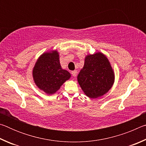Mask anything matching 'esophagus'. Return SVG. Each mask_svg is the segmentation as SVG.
<instances>
[{
  "mask_svg": "<svg viewBox=\"0 0 146 146\" xmlns=\"http://www.w3.org/2000/svg\"><path fill=\"white\" fill-rule=\"evenodd\" d=\"M71 74H72V75L73 76H76V74H77V71H76V70L73 71L72 72H71Z\"/></svg>",
  "mask_w": 146,
  "mask_h": 146,
  "instance_id": "34e87169",
  "label": "esophagus"
}]
</instances>
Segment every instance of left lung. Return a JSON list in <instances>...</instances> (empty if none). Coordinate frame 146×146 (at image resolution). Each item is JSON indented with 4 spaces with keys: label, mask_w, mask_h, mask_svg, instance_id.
Instances as JSON below:
<instances>
[{
    "label": "left lung",
    "mask_w": 146,
    "mask_h": 146,
    "mask_svg": "<svg viewBox=\"0 0 146 146\" xmlns=\"http://www.w3.org/2000/svg\"><path fill=\"white\" fill-rule=\"evenodd\" d=\"M77 80L87 97L96 98L107 93L115 82V73L104 54L86 55Z\"/></svg>",
    "instance_id": "left-lung-1"
}]
</instances>
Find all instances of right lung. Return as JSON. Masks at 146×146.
<instances>
[{"label": "right lung", "instance_id": "1", "mask_svg": "<svg viewBox=\"0 0 146 146\" xmlns=\"http://www.w3.org/2000/svg\"><path fill=\"white\" fill-rule=\"evenodd\" d=\"M32 75L36 86L48 95L55 93L71 77L70 72L62 68L56 50L46 51L39 56Z\"/></svg>", "mask_w": 146, "mask_h": 146}]
</instances>
